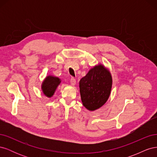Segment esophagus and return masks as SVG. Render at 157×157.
Listing matches in <instances>:
<instances>
[{
  "instance_id": "34e87169",
  "label": "esophagus",
  "mask_w": 157,
  "mask_h": 157,
  "mask_svg": "<svg viewBox=\"0 0 157 157\" xmlns=\"http://www.w3.org/2000/svg\"><path fill=\"white\" fill-rule=\"evenodd\" d=\"M70 82H71V84L72 85V86H75V85L76 84V80L75 78L72 77L71 78V80H70Z\"/></svg>"
}]
</instances>
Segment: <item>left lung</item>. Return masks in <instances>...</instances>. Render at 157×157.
I'll use <instances>...</instances> for the list:
<instances>
[{
  "label": "left lung",
  "mask_w": 157,
  "mask_h": 157,
  "mask_svg": "<svg viewBox=\"0 0 157 157\" xmlns=\"http://www.w3.org/2000/svg\"><path fill=\"white\" fill-rule=\"evenodd\" d=\"M112 84L110 71L101 64L94 66L79 82L83 105L92 111L102 107L110 96Z\"/></svg>",
  "instance_id": "obj_1"
}]
</instances>
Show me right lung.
Instances as JSON below:
<instances>
[{
    "instance_id": "1",
    "label": "right lung",
    "mask_w": 157,
    "mask_h": 157,
    "mask_svg": "<svg viewBox=\"0 0 157 157\" xmlns=\"http://www.w3.org/2000/svg\"><path fill=\"white\" fill-rule=\"evenodd\" d=\"M60 83L61 80L58 77L52 75L47 76L42 83L41 88L42 92L46 97L51 98Z\"/></svg>"
}]
</instances>
